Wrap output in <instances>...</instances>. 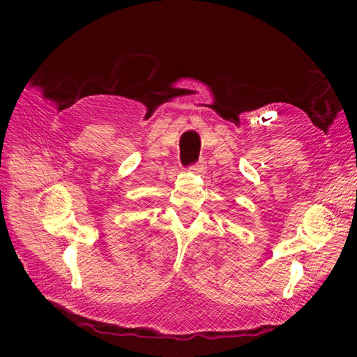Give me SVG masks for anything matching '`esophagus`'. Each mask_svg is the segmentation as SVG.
I'll use <instances>...</instances> for the list:
<instances>
[{"label":"esophagus","instance_id":"34e87169","mask_svg":"<svg viewBox=\"0 0 357 357\" xmlns=\"http://www.w3.org/2000/svg\"><path fill=\"white\" fill-rule=\"evenodd\" d=\"M190 170H192V172H195V173H202V172H204V170H206V162H204V159H200V160L197 162V164L190 165Z\"/></svg>","mask_w":357,"mask_h":357}]
</instances>
